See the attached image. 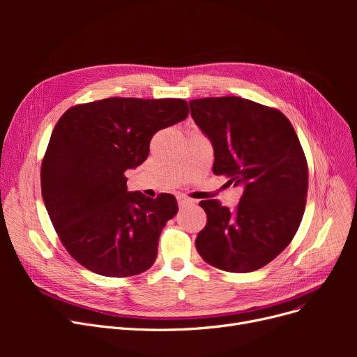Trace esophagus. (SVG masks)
<instances>
[{
    "mask_svg": "<svg viewBox=\"0 0 357 357\" xmlns=\"http://www.w3.org/2000/svg\"><path fill=\"white\" fill-rule=\"evenodd\" d=\"M178 204H179V208L183 210L186 207H191V205H194L195 201L186 198V197H178Z\"/></svg>",
    "mask_w": 357,
    "mask_h": 357,
    "instance_id": "esophagus-1",
    "label": "esophagus"
}]
</instances>
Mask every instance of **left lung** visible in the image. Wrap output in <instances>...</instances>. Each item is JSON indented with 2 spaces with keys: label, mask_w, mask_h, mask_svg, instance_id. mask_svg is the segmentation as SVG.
I'll return each mask as SVG.
<instances>
[{
  "label": "left lung",
  "mask_w": 357,
  "mask_h": 357,
  "mask_svg": "<svg viewBox=\"0 0 357 357\" xmlns=\"http://www.w3.org/2000/svg\"><path fill=\"white\" fill-rule=\"evenodd\" d=\"M191 117L214 149V175L241 186L234 211L199 205L207 226L195 246L214 268L246 273L268 265L294 238L305 210L307 160L282 112L240 97L190 101Z\"/></svg>",
  "instance_id": "obj_1"
}]
</instances>
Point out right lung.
<instances>
[{"instance_id":"right-lung-1","label":"right lung","mask_w":357,"mask_h":357,"mask_svg":"<svg viewBox=\"0 0 357 357\" xmlns=\"http://www.w3.org/2000/svg\"><path fill=\"white\" fill-rule=\"evenodd\" d=\"M183 100L105 98L69 108L42 163V195L69 255L102 276L124 278L155 264L176 198L128 192L124 172L149 156L159 130L188 117Z\"/></svg>"}]
</instances>
